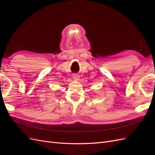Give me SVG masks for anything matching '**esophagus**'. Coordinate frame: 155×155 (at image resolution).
Here are the masks:
<instances>
[{
  "label": "esophagus",
  "mask_w": 155,
  "mask_h": 155,
  "mask_svg": "<svg viewBox=\"0 0 155 155\" xmlns=\"http://www.w3.org/2000/svg\"><path fill=\"white\" fill-rule=\"evenodd\" d=\"M73 79L75 81H78L79 79V76L78 74H73Z\"/></svg>",
  "instance_id": "obj_1"
}]
</instances>
